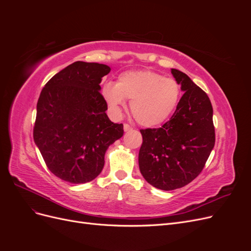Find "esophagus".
<instances>
[{
    "instance_id": "obj_1",
    "label": "esophagus",
    "mask_w": 251,
    "mask_h": 251,
    "mask_svg": "<svg viewBox=\"0 0 251 251\" xmlns=\"http://www.w3.org/2000/svg\"><path fill=\"white\" fill-rule=\"evenodd\" d=\"M124 130H125V132H130V131L133 130V127L131 126H128L127 124H125L124 125Z\"/></svg>"
}]
</instances>
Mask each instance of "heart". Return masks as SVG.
I'll return each mask as SVG.
<instances>
[{
  "label": "heart",
  "instance_id": "obj_1",
  "mask_svg": "<svg viewBox=\"0 0 251 251\" xmlns=\"http://www.w3.org/2000/svg\"><path fill=\"white\" fill-rule=\"evenodd\" d=\"M101 94L114 115L119 116L126 100H130L135 120L144 126H155L176 109L181 88L175 79L154 71H126L116 83H104Z\"/></svg>",
  "mask_w": 251,
  "mask_h": 251
}]
</instances>
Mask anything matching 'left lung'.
<instances>
[{"label": "left lung", "instance_id": "8db88e82", "mask_svg": "<svg viewBox=\"0 0 251 251\" xmlns=\"http://www.w3.org/2000/svg\"><path fill=\"white\" fill-rule=\"evenodd\" d=\"M172 74L184 92L176 111L161 127L140 130V173L162 191L183 187L198 176L216 139L207 94L185 73L172 69Z\"/></svg>", "mask_w": 251, "mask_h": 251}]
</instances>
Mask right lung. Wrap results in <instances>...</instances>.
Masks as SVG:
<instances>
[{
	"label": "right lung",
	"instance_id": "add662e5",
	"mask_svg": "<svg viewBox=\"0 0 251 251\" xmlns=\"http://www.w3.org/2000/svg\"><path fill=\"white\" fill-rule=\"evenodd\" d=\"M110 71L103 64L75 62L45 85L37 101L34 142L50 172L69 183L95 179L108 148L124 135L100 92Z\"/></svg>",
	"mask_w": 251,
	"mask_h": 251
}]
</instances>
